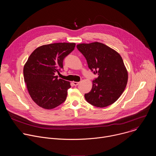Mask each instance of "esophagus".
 I'll return each instance as SVG.
<instances>
[{"mask_svg":"<svg viewBox=\"0 0 156 156\" xmlns=\"http://www.w3.org/2000/svg\"><path fill=\"white\" fill-rule=\"evenodd\" d=\"M72 83H73V84L74 86H77V85H78L79 83H80V82H76V81H73Z\"/></svg>","mask_w":156,"mask_h":156,"instance_id":"34e87169","label":"esophagus"}]
</instances>
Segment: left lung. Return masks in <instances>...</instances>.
Returning a JSON list of instances; mask_svg holds the SVG:
<instances>
[{"instance_id": "obj_1", "label": "left lung", "mask_w": 156, "mask_h": 156, "mask_svg": "<svg viewBox=\"0 0 156 156\" xmlns=\"http://www.w3.org/2000/svg\"><path fill=\"white\" fill-rule=\"evenodd\" d=\"M76 48L86 58L89 69L98 75L93 81L91 91L84 94L86 100L98 107L112 104L122 95L128 81V72L122 57L98 42L80 44Z\"/></svg>"}]
</instances>
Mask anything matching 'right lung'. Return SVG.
<instances>
[{
  "instance_id": "add662e5",
  "label": "right lung",
  "mask_w": 156,
  "mask_h": 156,
  "mask_svg": "<svg viewBox=\"0 0 156 156\" xmlns=\"http://www.w3.org/2000/svg\"><path fill=\"white\" fill-rule=\"evenodd\" d=\"M75 47V43L46 44L30 55L23 68L24 80L31 99L39 106L52 109L65 101L70 83L58 79L55 73L63 69L65 57Z\"/></svg>"
}]
</instances>
